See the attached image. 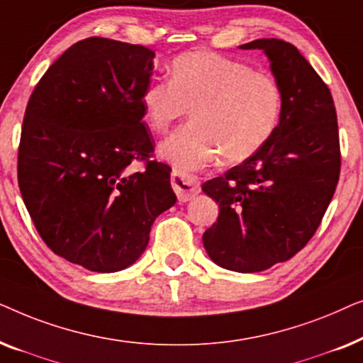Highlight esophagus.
<instances>
[{"label": "esophagus", "mask_w": 363, "mask_h": 363, "mask_svg": "<svg viewBox=\"0 0 363 363\" xmlns=\"http://www.w3.org/2000/svg\"><path fill=\"white\" fill-rule=\"evenodd\" d=\"M172 186L173 190H175L177 198L180 203L190 201L200 193V183L196 182V178L177 170L172 172Z\"/></svg>", "instance_id": "esophagus-1"}]
</instances>
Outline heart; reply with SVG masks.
Returning <instances> with one entry per match:
<instances>
[{
    "instance_id": "1",
    "label": "heart",
    "mask_w": 363,
    "mask_h": 363,
    "mask_svg": "<svg viewBox=\"0 0 363 363\" xmlns=\"http://www.w3.org/2000/svg\"><path fill=\"white\" fill-rule=\"evenodd\" d=\"M170 82L142 91L143 117L163 132L191 107L193 121L160 143L158 153L178 172L200 170L218 155L225 163L246 160L279 125L282 91L274 79L216 52H188L170 64Z\"/></svg>"
}]
</instances>
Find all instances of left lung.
Listing matches in <instances>:
<instances>
[{"mask_svg": "<svg viewBox=\"0 0 363 363\" xmlns=\"http://www.w3.org/2000/svg\"><path fill=\"white\" fill-rule=\"evenodd\" d=\"M282 91L279 125L262 148L201 186L220 206L203 246L215 264L259 272L291 259L314 236L340 173L337 113L329 87L292 44L256 39Z\"/></svg>", "mask_w": 363, "mask_h": 363, "instance_id": "1", "label": "left lung"}]
</instances>
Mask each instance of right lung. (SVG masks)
<instances>
[{
  "label": "right lung",
  "mask_w": 363,
  "mask_h": 363,
  "mask_svg": "<svg viewBox=\"0 0 363 363\" xmlns=\"http://www.w3.org/2000/svg\"><path fill=\"white\" fill-rule=\"evenodd\" d=\"M152 49L87 38L67 49L24 112L18 182L44 242L94 272L132 266L158 215L175 205L172 168L133 163L153 152L142 123Z\"/></svg>",
  "instance_id": "obj_1"
}]
</instances>
